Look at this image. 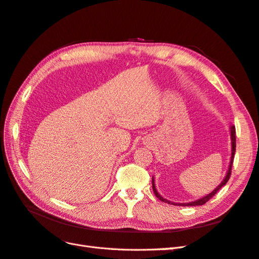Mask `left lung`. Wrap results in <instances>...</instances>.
Returning <instances> with one entry per match:
<instances>
[{
  "label": "left lung",
  "instance_id": "8db88e82",
  "mask_svg": "<svg viewBox=\"0 0 259 259\" xmlns=\"http://www.w3.org/2000/svg\"><path fill=\"white\" fill-rule=\"evenodd\" d=\"M230 132H231V148H232V152H231V160H230V165H229V169H228V171H227V175H226V177H225V179L223 180V183L219 185L215 190H213V192L211 193H209V194H207L206 197H204V198H202V199H199V200H197V201H194V202H190V203H174V202H170V201H168V200H166V199H163L161 195L158 193V191H156V189H155V186H154V180H153V178H152V189H153V192H154V194H155V197L158 198L159 200H161L162 202H165V203H167V204H173V205H177V206H195V205H203V204H205V203L208 201V200H210L211 198L214 197V195L222 189V187H224L227 183H228V180H229V178H230V176H231V169H232V163H233V159H234V153H236V146H237V144H236V127L234 126H231V128H230Z\"/></svg>",
  "mask_w": 259,
  "mask_h": 259
}]
</instances>
